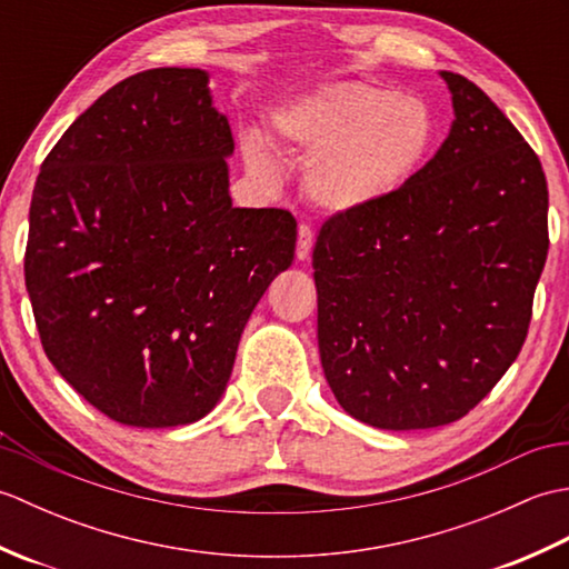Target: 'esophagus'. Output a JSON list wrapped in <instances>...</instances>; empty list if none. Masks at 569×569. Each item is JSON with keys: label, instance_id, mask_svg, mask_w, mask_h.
<instances>
[{"label": "esophagus", "instance_id": "obj_1", "mask_svg": "<svg viewBox=\"0 0 569 569\" xmlns=\"http://www.w3.org/2000/svg\"><path fill=\"white\" fill-rule=\"evenodd\" d=\"M312 249V229L308 224L298 227V247H296V257L298 261H306L310 257Z\"/></svg>", "mask_w": 569, "mask_h": 569}]
</instances>
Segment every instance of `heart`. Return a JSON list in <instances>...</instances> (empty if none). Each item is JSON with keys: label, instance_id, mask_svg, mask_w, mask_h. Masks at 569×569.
Returning <instances> with one entry per match:
<instances>
[{"label": "heart", "instance_id": "heart-1", "mask_svg": "<svg viewBox=\"0 0 569 569\" xmlns=\"http://www.w3.org/2000/svg\"><path fill=\"white\" fill-rule=\"evenodd\" d=\"M278 141L306 163V192L320 210L355 214L398 196L435 143L430 107L413 94L365 80H335L276 107ZM249 173L278 183L281 166L263 137L244 143Z\"/></svg>", "mask_w": 569, "mask_h": 569}]
</instances>
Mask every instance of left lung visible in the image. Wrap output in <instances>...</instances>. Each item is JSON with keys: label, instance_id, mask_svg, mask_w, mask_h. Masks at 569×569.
Returning <instances> with one entry per match:
<instances>
[{"label": "left lung", "instance_id": "obj_1", "mask_svg": "<svg viewBox=\"0 0 569 569\" xmlns=\"http://www.w3.org/2000/svg\"><path fill=\"white\" fill-rule=\"evenodd\" d=\"M455 119L389 202L322 224L312 269L325 379L381 430L467 416L528 335L548 259L536 151L475 82L440 70Z\"/></svg>", "mask_w": 569, "mask_h": 569}]
</instances>
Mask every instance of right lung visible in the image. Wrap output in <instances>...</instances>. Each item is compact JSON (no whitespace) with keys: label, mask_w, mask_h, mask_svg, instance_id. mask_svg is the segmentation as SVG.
<instances>
[{"label":"right lung","mask_w":569,"mask_h":569,"mask_svg":"<svg viewBox=\"0 0 569 569\" xmlns=\"http://www.w3.org/2000/svg\"><path fill=\"white\" fill-rule=\"evenodd\" d=\"M208 82L200 68L117 82L36 178L23 273L41 345L122 426L208 416L249 316L293 263V214L229 198L234 139Z\"/></svg>","instance_id":"1"}]
</instances>
